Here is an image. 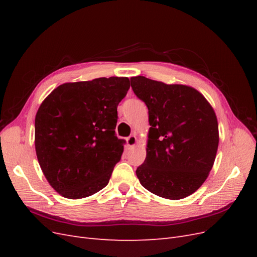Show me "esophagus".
<instances>
[{"label":"esophagus","instance_id":"obj_1","mask_svg":"<svg viewBox=\"0 0 257 257\" xmlns=\"http://www.w3.org/2000/svg\"><path fill=\"white\" fill-rule=\"evenodd\" d=\"M126 144H127V146L128 147H134L135 145H136V136L133 134V135H131V136H128L127 138H126Z\"/></svg>","mask_w":257,"mask_h":257}]
</instances>
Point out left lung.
Listing matches in <instances>:
<instances>
[{"instance_id":"8db88e82","label":"left lung","mask_w":257,"mask_h":257,"mask_svg":"<svg viewBox=\"0 0 257 257\" xmlns=\"http://www.w3.org/2000/svg\"><path fill=\"white\" fill-rule=\"evenodd\" d=\"M136 96L149 110L147 157L136 175L149 192L181 199L197 191L211 170L219 125L211 105L189 85L132 77Z\"/></svg>"}]
</instances>
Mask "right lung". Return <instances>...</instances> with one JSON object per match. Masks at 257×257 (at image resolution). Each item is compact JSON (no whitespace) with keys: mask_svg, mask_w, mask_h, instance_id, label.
<instances>
[{"mask_svg":"<svg viewBox=\"0 0 257 257\" xmlns=\"http://www.w3.org/2000/svg\"><path fill=\"white\" fill-rule=\"evenodd\" d=\"M130 89L127 77L59 85L35 116V150L47 181L63 197L79 199L109 182L121 160L116 107Z\"/></svg>","mask_w":257,"mask_h":257,"instance_id":"obj_1","label":"right lung"}]
</instances>
